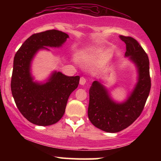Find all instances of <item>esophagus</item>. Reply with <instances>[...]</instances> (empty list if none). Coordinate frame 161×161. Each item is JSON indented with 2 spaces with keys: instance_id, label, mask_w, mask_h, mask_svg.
<instances>
[{
  "instance_id": "obj_1",
  "label": "esophagus",
  "mask_w": 161,
  "mask_h": 161,
  "mask_svg": "<svg viewBox=\"0 0 161 161\" xmlns=\"http://www.w3.org/2000/svg\"><path fill=\"white\" fill-rule=\"evenodd\" d=\"M86 82V78H83V77H81L80 79V85H84Z\"/></svg>"
}]
</instances>
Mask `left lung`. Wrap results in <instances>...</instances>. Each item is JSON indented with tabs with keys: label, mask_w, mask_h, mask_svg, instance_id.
<instances>
[{
	"label": "left lung",
	"mask_w": 161,
	"mask_h": 161,
	"mask_svg": "<svg viewBox=\"0 0 161 161\" xmlns=\"http://www.w3.org/2000/svg\"><path fill=\"white\" fill-rule=\"evenodd\" d=\"M126 44L125 57L137 68L138 81L128 97L116 103L101 80L92 83L89 89L88 116L93 125L107 133H117L127 128L144 109L151 88L148 56L135 39L120 36Z\"/></svg>",
	"instance_id": "1"
}]
</instances>
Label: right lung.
I'll return each instance as SVG.
<instances>
[{"mask_svg":"<svg viewBox=\"0 0 161 161\" xmlns=\"http://www.w3.org/2000/svg\"><path fill=\"white\" fill-rule=\"evenodd\" d=\"M67 38L69 35L58 30L34 34L26 39L14 56L11 81L12 96L24 117L39 126L53 125L61 119L80 77L54 71L45 83L36 82L31 72L32 60L39 50L60 47Z\"/></svg>","mask_w":161,"mask_h":161,"instance_id":"1","label":"right lung"}]
</instances>
